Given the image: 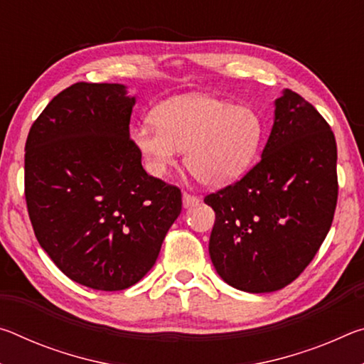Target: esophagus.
Instances as JSON below:
<instances>
[{"mask_svg": "<svg viewBox=\"0 0 364 364\" xmlns=\"http://www.w3.org/2000/svg\"><path fill=\"white\" fill-rule=\"evenodd\" d=\"M199 202H200V199L197 196H193V194H189V193H184L183 194V205L186 207V208L196 207L197 204H199Z\"/></svg>", "mask_w": 364, "mask_h": 364, "instance_id": "obj_1", "label": "esophagus"}]
</instances>
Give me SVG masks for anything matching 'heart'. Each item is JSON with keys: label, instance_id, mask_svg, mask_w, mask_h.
Returning a JSON list of instances; mask_svg holds the SVG:
<instances>
[{"label": "heart", "instance_id": "heart-1", "mask_svg": "<svg viewBox=\"0 0 364 364\" xmlns=\"http://www.w3.org/2000/svg\"><path fill=\"white\" fill-rule=\"evenodd\" d=\"M262 138L263 123L255 110L204 95L164 101L152 120L133 130L134 144L154 173H164L186 149L189 173L207 186H223L242 176Z\"/></svg>", "mask_w": 364, "mask_h": 364}]
</instances>
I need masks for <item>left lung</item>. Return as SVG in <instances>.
I'll use <instances>...</instances> for the list:
<instances>
[{
  "label": "left lung",
  "mask_w": 364,
  "mask_h": 364,
  "mask_svg": "<svg viewBox=\"0 0 364 364\" xmlns=\"http://www.w3.org/2000/svg\"><path fill=\"white\" fill-rule=\"evenodd\" d=\"M337 194L334 133L310 102L286 90L260 162L204 199L215 212L208 252L217 273L252 294L291 284L328 236Z\"/></svg>",
  "instance_id": "left-lung-1"
}]
</instances>
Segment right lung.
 Listing matches in <instances>:
<instances>
[{"instance_id": "1", "label": "right lung", "mask_w": 364, "mask_h": 364, "mask_svg": "<svg viewBox=\"0 0 364 364\" xmlns=\"http://www.w3.org/2000/svg\"><path fill=\"white\" fill-rule=\"evenodd\" d=\"M134 97L117 83H73L30 128L26 200L33 232L63 273L123 291L156 263L181 191L146 173L130 138Z\"/></svg>"}]
</instances>
